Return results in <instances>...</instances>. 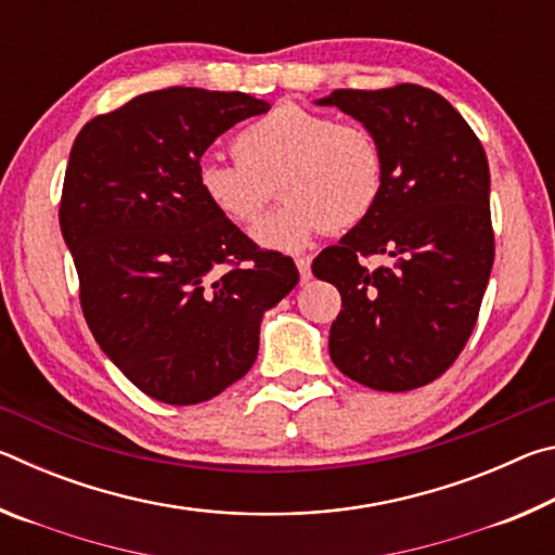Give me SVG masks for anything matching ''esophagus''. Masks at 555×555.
I'll return each instance as SVG.
<instances>
[{
    "mask_svg": "<svg viewBox=\"0 0 555 555\" xmlns=\"http://www.w3.org/2000/svg\"><path fill=\"white\" fill-rule=\"evenodd\" d=\"M296 267H298L300 281L311 279V259H308V257H298V259H296Z\"/></svg>",
    "mask_w": 555,
    "mask_h": 555,
    "instance_id": "1",
    "label": "esophagus"
}]
</instances>
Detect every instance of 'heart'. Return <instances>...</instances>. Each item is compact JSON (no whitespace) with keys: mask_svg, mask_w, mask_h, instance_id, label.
<instances>
[{"mask_svg":"<svg viewBox=\"0 0 555 555\" xmlns=\"http://www.w3.org/2000/svg\"><path fill=\"white\" fill-rule=\"evenodd\" d=\"M234 156L201 158L195 185L212 212L247 228L279 183L286 203L255 230V242L271 251H300L325 228H357L384 191L377 139L354 121L298 105H279L244 127L234 137Z\"/></svg>","mask_w":555,"mask_h":555,"instance_id":"b5f03b06","label":"heart"}]
</instances>
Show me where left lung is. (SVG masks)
Instances as JSON below:
<instances>
[{"mask_svg": "<svg viewBox=\"0 0 555 555\" xmlns=\"http://www.w3.org/2000/svg\"><path fill=\"white\" fill-rule=\"evenodd\" d=\"M318 105L362 121L384 156L377 208L313 259V274L343 296L331 360L370 389H418L463 352L490 281L485 149L446 98L411 82L335 90ZM374 254L392 261L370 270L363 259Z\"/></svg>", "mask_w": 555, "mask_h": 555, "instance_id": "obj_1", "label": "left lung"}]
</instances>
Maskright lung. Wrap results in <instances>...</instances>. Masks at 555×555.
Segmentation results:
<instances>
[{"mask_svg":"<svg viewBox=\"0 0 555 555\" xmlns=\"http://www.w3.org/2000/svg\"><path fill=\"white\" fill-rule=\"evenodd\" d=\"M269 107L244 92L166 88L75 137L59 218L82 315L156 401L191 406L242 379L261 318L298 284L294 259L259 249L195 185L205 149Z\"/></svg>","mask_w":555,"mask_h":555,"instance_id":"obj_1","label":"right lung"}]
</instances>
